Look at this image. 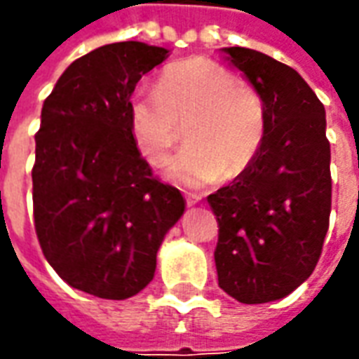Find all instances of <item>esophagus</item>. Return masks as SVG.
<instances>
[{
    "label": "esophagus",
    "instance_id": "esophagus-1",
    "mask_svg": "<svg viewBox=\"0 0 359 359\" xmlns=\"http://www.w3.org/2000/svg\"><path fill=\"white\" fill-rule=\"evenodd\" d=\"M198 200H200V198H196V196H188L187 203L188 205H194V203H198Z\"/></svg>",
    "mask_w": 359,
    "mask_h": 359
}]
</instances>
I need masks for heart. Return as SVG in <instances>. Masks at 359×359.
Here are the masks:
<instances>
[{
  "label": "heart",
  "instance_id": "b5f03b06",
  "mask_svg": "<svg viewBox=\"0 0 359 359\" xmlns=\"http://www.w3.org/2000/svg\"><path fill=\"white\" fill-rule=\"evenodd\" d=\"M130 133L140 154L159 163L180 140L188 144L165 163V175L203 187L233 179L256 159L265 136L262 97L248 82L211 59L192 57L167 67L157 90L138 88L128 102Z\"/></svg>",
  "mask_w": 359,
  "mask_h": 359
}]
</instances>
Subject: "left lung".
<instances>
[{
  "mask_svg": "<svg viewBox=\"0 0 359 359\" xmlns=\"http://www.w3.org/2000/svg\"><path fill=\"white\" fill-rule=\"evenodd\" d=\"M265 109L256 159L208 196L219 225V286L242 304L283 298L313 273L331 215V144L325 107L292 67L226 48Z\"/></svg>",
  "mask_w": 359,
  "mask_h": 359,
  "instance_id": "1",
  "label": "left lung"
}]
</instances>
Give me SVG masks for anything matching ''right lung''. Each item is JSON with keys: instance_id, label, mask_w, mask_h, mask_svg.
<instances>
[{"instance_id": "right-lung-1", "label": "right lung", "mask_w": 359, "mask_h": 359, "mask_svg": "<svg viewBox=\"0 0 359 359\" xmlns=\"http://www.w3.org/2000/svg\"><path fill=\"white\" fill-rule=\"evenodd\" d=\"M167 53L144 42L102 46L67 67L42 107L36 236L59 277L105 300L148 286L163 236L184 211L179 188L140 156L128 118L136 84Z\"/></svg>"}]
</instances>
